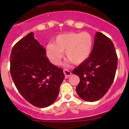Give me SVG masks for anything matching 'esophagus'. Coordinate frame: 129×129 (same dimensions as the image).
<instances>
[{
    "label": "esophagus",
    "mask_w": 129,
    "mask_h": 129,
    "mask_svg": "<svg viewBox=\"0 0 129 129\" xmlns=\"http://www.w3.org/2000/svg\"><path fill=\"white\" fill-rule=\"evenodd\" d=\"M63 73H64L65 74V77H66V79H68V78L71 76V74H72V73L67 69L63 70Z\"/></svg>",
    "instance_id": "34e87169"
}]
</instances>
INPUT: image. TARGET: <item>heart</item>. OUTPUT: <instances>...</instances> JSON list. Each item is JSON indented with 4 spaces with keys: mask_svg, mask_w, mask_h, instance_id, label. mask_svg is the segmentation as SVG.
<instances>
[{
    "mask_svg": "<svg viewBox=\"0 0 129 129\" xmlns=\"http://www.w3.org/2000/svg\"><path fill=\"white\" fill-rule=\"evenodd\" d=\"M93 39L89 32H68L58 35L53 43L45 47V54L53 64L60 63L62 52L71 63L79 65L85 62L92 53Z\"/></svg>",
    "mask_w": 129,
    "mask_h": 129,
    "instance_id": "obj_1",
    "label": "heart"
}]
</instances>
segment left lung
Returning <instances> with one entry per match:
<instances>
[{"label":"left lung","instance_id":"1","mask_svg":"<svg viewBox=\"0 0 129 129\" xmlns=\"http://www.w3.org/2000/svg\"><path fill=\"white\" fill-rule=\"evenodd\" d=\"M117 56L113 42L101 32H96L89 58L72 73L80 78L76 92L82 99L95 102L107 93L114 82Z\"/></svg>","mask_w":129,"mask_h":129}]
</instances>
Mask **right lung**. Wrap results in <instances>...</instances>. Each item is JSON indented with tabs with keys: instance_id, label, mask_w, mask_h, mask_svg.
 I'll return each mask as SVG.
<instances>
[{
	"instance_id": "1",
	"label": "right lung",
	"mask_w": 129,
	"mask_h": 129,
	"mask_svg": "<svg viewBox=\"0 0 129 129\" xmlns=\"http://www.w3.org/2000/svg\"><path fill=\"white\" fill-rule=\"evenodd\" d=\"M45 55V49L32 32L15 44L10 57L15 87L26 101L40 108L55 102L65 77L62 69L50 63Z\"/></svg>"
}]
</instances>
